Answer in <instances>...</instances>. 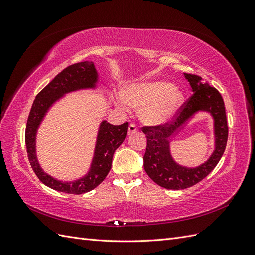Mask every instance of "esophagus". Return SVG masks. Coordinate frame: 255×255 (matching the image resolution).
I'll use <instances>...</instances> for the list:
<instances>
[{
  "label": "esophagus",
  "instance_id": "obj_1",
  "mask_svg": "<svg viewBox=\"0 0 255 255\" xmlns=\"http://www.w3.org/2000/svg\"><path fill=\"white\" fill-rule=\"evenodd\" d=\"M138 130V128L136 125H134V123H130V125L128 126V135H132L134 133H136Z\"/></svg>",
  "mask_w": 255,
  "mask_h": 255
}]
</instances>
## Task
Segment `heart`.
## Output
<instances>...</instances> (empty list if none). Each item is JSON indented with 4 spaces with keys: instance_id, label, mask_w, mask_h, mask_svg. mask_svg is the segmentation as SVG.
Segmentation results:
<instances>
[{
    "instance_id": "heart-1",
    "label": "heart",
    "mask_w": 255,
    "mask_h": 255,
    "mask_svg": "<svg viewBox=\"0 0 255 255\" xmlns=\"http://www.w3.org/2000/svg\"><path fill=\"white\" fill-rule=\"evenodd\" d=\"M125 101L133 107L142 109L141 117L150 125H160L170 119L183 102L182 92L173 85L163 81L136 84L125 94ZM125 109L123 102H119Z\"/></svg>"
}]
</instances>
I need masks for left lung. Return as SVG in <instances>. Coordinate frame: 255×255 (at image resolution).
I'll list each match as a JSON object with an SVG mask.
<instances>
[{"mask_svg": "<svg viewBox=\"0 0 255 255\" xmlns=\"http://www.w3.org/2000/svg\"><path fill=\"white\" fill-rule=\"evenodd\" d=\"M184 75L194 94L183 103L173 116L172 121L141 128L146 136L144 171L159 186L175 190L194 186L214 170L226 150L229 134L225 102L220 92L204 82L201 76L190 73H184ZM199 110L208 111L213 116L215 151L204 164L196 168H186L177 165L173 160L168 150V141L183 123Z\"/></svg>", "mask_w": 255, "mask_h": 255, "instance_id": "obj_1", "label": "left lung"}]
</instances>
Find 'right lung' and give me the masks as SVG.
<instances>
[{"mask_svg": "<svg viewBox=\"0 0 255 255\" xmlns=\"http://www.w3.org/2000/svg\"><path fill=\"white\" fill-rule=\"evenodd\" d=\"M98 81V73L92 61L68 66L58 73L39 94L36 96L30 109L26 128L25 144L29 164L36 175L48 187L67 194L81 195L96 188L109 174L115 151L126 139L128 129V122L120 126H113L103 120L100 126L95 150V156L89 172L82 179L74 182H61L45 173L40 168L36 157V133L45 113L50 106L68 92L83 88H94Z\"/></svg>", "mask_w": 255, "mask_h": 255, "instance_id": "add662e5", "label": "right lung"}]
</instances>
